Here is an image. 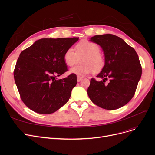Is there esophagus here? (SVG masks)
Segmentation results:
<instances>
[{"label": "esophagus", "mask_w": 155, "mask_h": 155, "mask_svg": "<svg viewBox=\"0 0 155 155\" xmlns=\"http://www.w3.org/2000/svg\"><path fill=\"white\" fill-rule=\"evenodd\" d=\"M82 77H80V76H77V82H80V81L81 80H82Z\"/></svg>", "instance_id": "obj_1"}]
</instances>
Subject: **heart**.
I'll use <instances>...</instances> for the list:
<instances>
[{"label": "heart", "mask_w": 155, "mask_h": 155, "mask_svg": "<svg viewBox=\"0 0 155 155\" xmlns=\"http://www.w3.org/2000/svg\"><path fill=\"white\" fill-rule=\"evenodd\" d=\"M76 51L72 48L65 51L63 56L64 63L68 66L72 67L81 59L82 63L70 69L72 74L78 76H85L94 71L96 73L101 71L105 66V60L101 54L99 46L87 40L79 42L75 46Z\"/></svg>", "instance_id": "1"}]
</instances>
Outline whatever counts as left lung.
Wrapping results in <instances>:
<instances>
[{
    "label": "left lung",
    "mask_w": 155,
    "mask_h": 155,
    "mask_svg": "<svg viewBox=\"0 0 155 155\" xmlns=\"http://www.w3.org/2000/svg\"><path fill=\"white\" fill-rule=\"evenodd\" d=\"M90 41L99 45L105 57V66L97 75L102 80H91L87 94L99 107L115 110L124 106L133 97L141 78L142 68L134 49L115 35H96ZM110 80L108 84L105 81Z\"/></svg>",
    "instance_id": "left-lung-1"
}]
</instances>
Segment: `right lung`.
I'll list each match as a JSON object with an SVG mask.
<instances>
[{"label": "right lung", "instance_id": "1", "mask_svg": "<svg viewBox=\"0 0 155 155\" xmlns=\"http://www.w3.org/2000/svg\"><path fill=\"white\" fill-rule=\"evenodd\" d=\"M78 38H43L23 50L18 59L14 77L21 98L28 107L42 114L60 109L71 96L77 76L56 80L67 71L63 56Z\"/></svg>", "mask_w": 155, "mask_h": 155}]
</instances>
